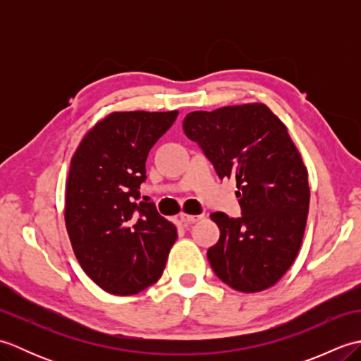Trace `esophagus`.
I'll list each match as a JSON object with an SVG mask.
<instances>
[{
    "label": "esophagus",
    "mask_w": 361,
    "mask_h": 361,
    "mask_svg": "<svg viewBox=\"0 0 361 361\" xmlns=\"http://www.w3.org/2000/svg\"><path fill=\"white\" fill-rule=\"evenodd\" d=\"M180 220L183 221V224L190 225V224H195V221H198V220H202V216H190V214H181Z\"/></svg>",
    "instance_id": "34e87169"
}]
</instances>
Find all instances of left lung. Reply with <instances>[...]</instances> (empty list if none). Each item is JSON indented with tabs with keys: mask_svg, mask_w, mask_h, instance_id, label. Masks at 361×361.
Returning a JSON list of instances; mask_svg holds the SVG:
<instances>
[{
	"mask_svg": "<svg viewBox=\"0 0 361 361\" xmlns=\"http://www.w3.org/2000/svg\"><path fill=\"white\" fill-rule=\"evenodd\" d=\"M220 178L233 176L242 216L214 212L219 242L208 250L217 278L255 293L274 286L293 264L307 224L310 189L286 126L264 104L192 111L183 122Z\"/></svg>",
	"mask_w": 361,
	"mask_h": 361,
	"instance_id": "left-lung-1",
	"label": "left lung"
}]
</instances>
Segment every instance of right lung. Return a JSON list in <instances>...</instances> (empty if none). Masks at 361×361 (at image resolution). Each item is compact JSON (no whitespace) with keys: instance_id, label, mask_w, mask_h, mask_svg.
Returning a JSON list of instances; mask_svg holds the SVG:
<instances>
[{"instance_id":"obj_1","label":"right lung","mask_w":361,"mask_h":361,"mask_svg":"<svg viewBox=\"0 0 361 361\" xmlns=\"http://www.w3.org/2000/svg\"><path fill=\"white\" fill-rule=\"evenodd\" d=\"M178 111L111 113L71 159L65 221L83 271L113 295L140 293L166 267L176 228L141 200L150 149Z\"/></svg>"}]
</instances>
